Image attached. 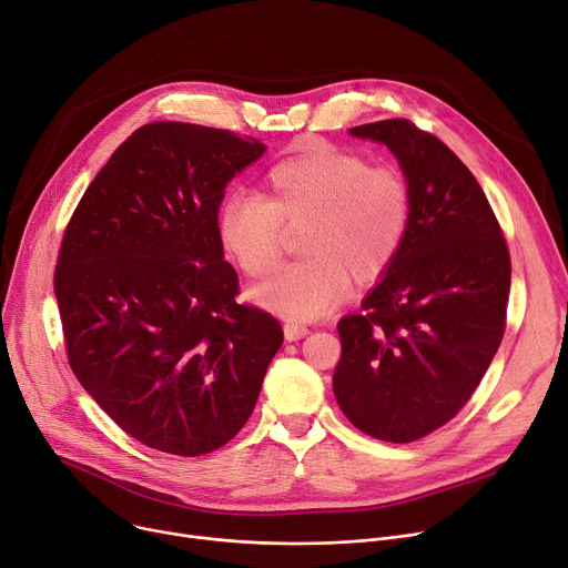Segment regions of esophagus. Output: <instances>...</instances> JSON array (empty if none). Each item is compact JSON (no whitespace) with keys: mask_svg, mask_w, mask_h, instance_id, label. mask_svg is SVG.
Returning <instances> with one entry per match:
<instances>
[{"mask_svg":"<svg viewBox=\"0 0 568 568\" xmlns=\"http://www.w3.org/2000/svg\"><path fill=\"white\" fill-rule=\"evenodd\" d=\"M308 335V326L304 324H296V322H287L285 324V339H290V343H294V339H301Z\"/></svg>","mask_w":568,"mask_h":568,"instance_id":"1","label":"esophagus"}]
</instances>
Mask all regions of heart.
<instances>
[{"label":"heart","mask_w":568,"mask_h":568,"mask_svg":"<svg viewBox=\"0 0 568 568\" xmlns=\"http://www.w3.org/2000/svg\"><path fill=\"white\" fill-rule=\"evenodd\" d=\"M413 219V189L395 164L326 143L276 162L262 196L233 194L216 210V235L237 267L267 276L281 257L285 225L298 233L301 257L255 290L262 306L308 322L343 304L349 278L372 283L397 260Z\"/></svg>","instance_id":"obj_1"}]
</instances>
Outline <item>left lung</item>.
I'll use <instances>...</instances> for the list:
<instances>
[{"instance_id":"left-lung-1","label":"left lung","mask_w":568,"mask_h":568,"mask_svg":"<svg viewBox=\"0 0 568 568\" xmlns=\"http://www.w3.org/2000/svg\"><path fill=\"white\" fill-rule=\"evenodd\" d=\"M386 143L413 189L406 242L358 315L337 322L335 399L363 434L413 443L464 408L507 326L511 260L468 166L406 119L352 128Z\"/></svg>"}]
</instances>
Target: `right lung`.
<instances>
[{
    "label": "right lung",
    "instance_id": "obj_1",
    "mask_svg": "<svg viewBox=\"0 0 568 568\" xmlns=\"http://www.w3.org/2000/svg\"><path fill=\"white\" fill-rule=\"evenodd\" d=\"M264 143L194 123L134 130L74 207L54 294L65 356L125 434L178 457L235 438L283 345L281 322L237 304L216 210Z\"/></svg>",
    "mask_w": 568,
    "mask_h": 568
}]
</instances>
